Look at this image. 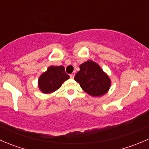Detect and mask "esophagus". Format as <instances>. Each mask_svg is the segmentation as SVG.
I'll return each instance as SVG.
<instances>
[{
  "label": "esophagus",
  "instance_id": "34e87169",
  "mask_svg": "<svg viewBox=\"0 0 149 149\" xmlns=\"http://www.w3.org/2000/svg\"><path fill=\"white\" fill-rule=\"evenodd\" d=\"M74 76H75V72H73V73L70 75V77L71 78V79H73V78H74Z\"/></svg>",
  "mask_w": 149,
  "mask_h": 149
}]
</instances>
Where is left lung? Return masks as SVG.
<instances>
[{"label":"left lung","instance_id":"obj_1","mask_svg":"<svg viewBox=\"0 0 149 149\" xmlns=\"http://www.w3.org/2000/svg\"><path fill=\"white\" fill-rule=\"evenodd\" d=\"M74 80L80 84L82 89L88 95L99 97L109 91L111 80L97 63L88 60L80 65V70Z\"/></svg>","mask_w":149,"mask_h":149}]
</instances>
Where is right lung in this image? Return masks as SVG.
Masks as SVG:
<instances>
[{
	"label": "right lung",
	"mask_w": 149,
	"mask_h": 149,
	"mask_svg": "<svg viewBox=\"0 0 149 149\" xmlns=\"http://www.w3.org/2000/svg\"><path fill=\"white\" fill-rule=\"evenodd\" d=\"M69 78L63 65H50L39 78L38 87L43 94H51L57 91Z\"/></svg>",
	"instance_id": "obj_1"
}]
</instances>
